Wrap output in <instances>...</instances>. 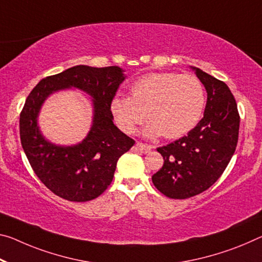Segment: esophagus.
<instances>
[{
	"label": "esophagus",
	"mask_w": 262,
	"mask_h": 262,
	"mask_svg": "<svg viewBox=\"0 0 262 262\" xmlns=\"http://www.w3.org/2000/svg\"><path fill=\"white\" fill-rule=\"evenodd\" d=\"M135 149H136V150L141 151V152L147 154V152H150L151 151L152 147L150 146V144H146V143H142V142H136Z\"/></svg>",
	"instance_id": "obj_1"
}]
</instances>
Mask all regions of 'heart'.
I'll list each match as a JSON object with an SVG mask.
<instances>
[{"label":"heart","mask_w":262,"mask_h":262,"mask_svg":"<svg viewBox=\"0 0 262 262\" xmlns=\"http://www.w3.org/2000/svg\"><path fill=\"white\" fill-rule=\"evenodd\" d=\"M130 97L115 95L111 113L122 130L133 133L149 120L146 135L181 138L194 128L205 108L206 94L201 79L193 74L151 73L136 80Z\"/></svg>","instance_id":"heart-1"}]
</instances>
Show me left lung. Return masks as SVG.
Listing matches in <instances>:
<instances>
[{"mask_svg":"<svg viewBox=\"0 0 262 262\" xmlns=\"http://www.w3.org/2000/svg\"><path fill=\"white\" fill-rule=\"evenodd\" d=\"M207 92L204 116L189 134L157 148L164 163L151 180L172 199H185L213 185L233 156L240 116L228 86L201 69L192 68Z\"/></svg>","mask_w":262,"mask_h":262,"instance_id":"8db88e82","label":"left lung"}]
</instances>
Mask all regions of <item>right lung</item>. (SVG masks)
<instances>
[{"label":"right lung","instance_id":"1","mask_svg":"<svg viewBox=\"0 0 262 262\" xmlns=\"http://www.w3.org/2000/svg\"><path fill=\"white\" fill-rule=\"evenodd\" d=\"M124 78L119 66L77 65L41 79L28 95L19 115L20 143L37 177L60 198L87 202L100 196L113 181L120 156L134 146L113 123L110 107ZM71 86L94 98L93 127L80 144L56 146L42 138L36 118L50 94Z\"/></svg>","mask_w":262,"mask_h":262}]
</instances>
